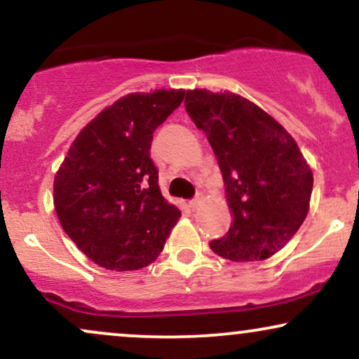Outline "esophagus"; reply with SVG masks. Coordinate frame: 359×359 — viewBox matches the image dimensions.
Segmentation results:
<instances>
[{
	"mask_svg": "<svg viewBox=\"0 0 359 359\" xmlns=\"http://www.w3.org/2000/svg\"><path fill=\"white\" fill-rule=\"evenodd\" d=\"M201 201H203V199H201V197H199V196H197V197H196V199H192V201H191V203H189V208H191V209H197V208H199Z\"/></svg>",
	"mask_w": 359,
	"mask_h": 359,
	"instance_id": "1",
	"label": "esophagus"
}]
</instances>
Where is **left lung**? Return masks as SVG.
<instances>
[{"label":"left lung","instance_id":"obj_1","mask_svg":"<svg viewBox=\"0 0 359 359\" xmlns=\"http://www.w3.org/2000/svg\"><path fill=\"white\" fill-rule=\"evenodd\" d=\"M185 109L211 143L233 224L214 253L231 262L270 258L302 226L311 203V167L277 119L234 93L194 89Z\"/></svg>","mask_w":359,"mask_h":359}]
</instances>
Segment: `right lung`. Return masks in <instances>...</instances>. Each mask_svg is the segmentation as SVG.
<instances>
[{
  "label": "right lung",
  "mask_w": 359,
  "mask_h": 359,
  "mask_svg": "<svg viewBox=\"0 0 359 359\" xmlns=\"http://www.w3.org/2000/svg\"><path fill=\"white\" fill-rule=\"evenodd\" d=\"M184 89L131 93L102 109L69 148L53 180L62 228L108 270L150 265L180 217L158 187L154 131L184 101Z\"/></svg>",
  "instance_id": "add662e5"
}]
</instances>
